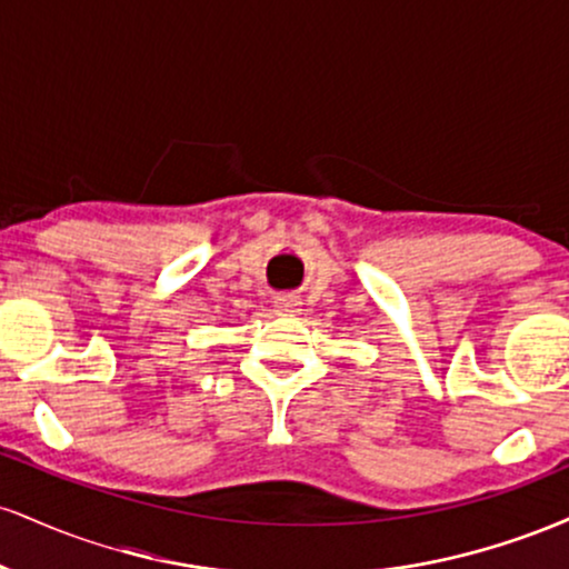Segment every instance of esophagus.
Masks as SVG:
<instances>
[{"label":"esophagus","instance_id":"34e87169","mask_svg":"<svg viewBox=\"0 0 569 569\" xmlns=\"http://www.w3.org/2000/svg\"><path fill=\"white\" fill-rule=\"evenodd\" d=\"M276 307H278L280 316H299V302H297V297H291V293H283V297H278Z\"/></svg>","mask_w":569,"mask_h":569}]
</instances>
